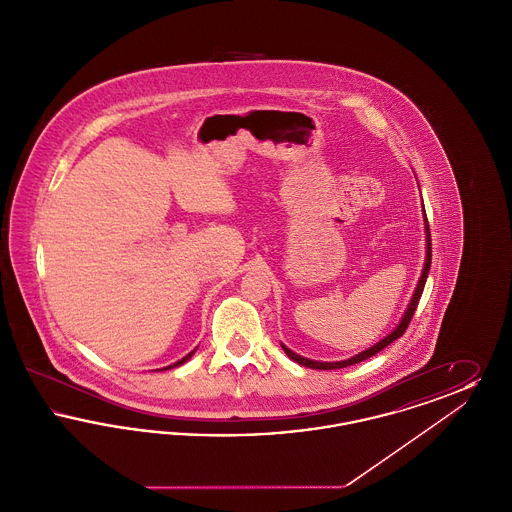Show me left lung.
<instances>
[{
    "label": "left lung",
    "mask_w": 512,
    "mask_h": 512,
    "mask_svg": "<svg viewBox=\"0 0 512 512\" xmlns=\"http://www.w3.org/2000/svg\"><path fill=\"white\" fill-rule=\"evenodd\" d=\"M424 217H426V211H424ZM426 234H428V236H426V238H428V240H426L428 251H426V263H424L422 276H420V280H418V286H416V290H414L413 299H411V303H409V309H407L405 317L401 318L399 326H397L391 334H388L384 340L378 341L376 345H372L370 349H366L363 353H359V355H355V357H351V359H347V361H341V363H318V361H311V359H305V357L293 353L286 345H282V349L286 351V355H288L292 361H295V363H299V365L309 366V368H318V370H332V368H345V366L357 365V363H361V361H366V359H370L372 355L380 353L384 347H388V345L397 340V338H401V336L405 334V330L409 328V324H411V318H413L414 311H416V307H418L420 295L424 292V284H426V278H428V272H430V265H432V240H430L428 219H426Z\"/></svg>",
    "instance_id": "8db88e82"
}]
</instances>
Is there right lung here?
I'll return each mask as SVG.
<instances>
[{
	"label": "right lung",
	"instance_id": "1",
	"mask_svg": "<svg viewBox=\"0 0 512 512\" xmlns=\"http://www.w3.org/2000/svg\"><path fill=\"white\" fill-rule=\"evenodd\" d=\"M192 355H194V351H192V353H190V355H186V357H184V359H180V361H178V363H174V365H172V366L184 365V363H186V361H188V359H190V357H192ZM172 366H167V368H172Z\"/></svg>",
	"mask_w": 512,
	"mask_h": 512
}]
</instances>
